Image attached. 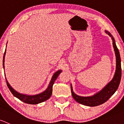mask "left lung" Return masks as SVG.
<instances>
[{
    "label": "left lung",
    "mask_w": 124,
    "mask_h": 124,
    "mask_svg": "<svg viewBox=\"0 0 124 124\" xmlns=\"http://www.w3.org/2000/svg\"><path fill=\"white\" fill-rule=\"evenodd\" d=\"M107 34L112 38L113 41V46H114L115 52L116 55V71L115 75L112 79L111 81L108 83L107 85L99 93H96L93 96L90 97H81L75 94L73 92L72 87L71 86V93L73 98L75 101L78 102L82 105L88 106H96L101 105L109 99L114 94L119 87V83L121 78V57L119 54V52L116 45L115 39L112 35L108 31H105Z\"/></svg>",
    "instance_id": "1"
}]
</instances>
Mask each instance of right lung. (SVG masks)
<instances>
[{"mask_svg": "<svg viewBox=\"0 0 124 124\" xmlns=\"http://www.w3.org/2000/svg\"><path fill=\"white\" fill-rule=\"evenodd\" d=\"M5 54H6V50H5V53H4L3 55V69L5 68H4V62H5ZM61 72H62V71H61V70H59V71H58L57 72H56L54 74H53L51 81H50V84H49V86H48L45 92L40 94H39L33 95V96H28V95L18 93L17 92H16L15 90L13 89V88H12L11 86L9 85V84L8 82L7 81V79L6 78V84H7L8 87L10 92H11V93H12V94L14 95L15 97H16V98L19 99V100L23 101V102L26 103L31 104V105H36V104H38L40 103L43 102V101H46V100H47L50 98L52 94V88H53V84H54V81H55L56 79H57L60 73Z\"/></svg>", "mask_w": 124, "mask_h": 124, "instance_id": "obj_1", "label": "right lung"}]
</instances>
